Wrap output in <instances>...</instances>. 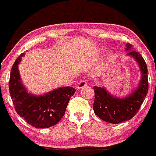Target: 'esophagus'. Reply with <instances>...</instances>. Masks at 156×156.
Wrapping results in <instances>:
<instances>
[{"mask_svg":"<svg viewBox=\"0 0 156 156\" xmlns=\"http://www.w3.org/2000/svg\"><path fill=\"white\" fill-rule=\"evenodd\" d=\"M87 85V80H80L79 83H78L76 87L78 90H80V89H83V87H85Z\"/></svg>","mask_w":156,"mask_h":156,"instance_id":"34e87169","label":"esophagus"}]
</instances>
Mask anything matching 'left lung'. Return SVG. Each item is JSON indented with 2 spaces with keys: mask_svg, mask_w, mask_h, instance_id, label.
<instances>
[{
  "mask_svg": "<svg viewBox=\"0 0 156 156\" xmlns=\"http://www.w3.org/2000/svg\"><path fill=\"white\" fill-rule=\"evenodd\" d=\"M126 55L133 58L140 68L141 77L138 86L126 97L118 98L112 94L101 86L94 87V102L93 104L95 115L101 119L110 123H120L132 119L142 105L148 90V69L141 55L133 51L132 45L126 44Z\"/></svg>",
  "mask_w": 156,
  "mask_h": 156,
  "instance_id": "left-lung-1",
  "label": "left lung"
}]
</instances>
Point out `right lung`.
<instances>
[{"instance_id": "1", "label": "right lung", "mask_w": 156, "mask_h": 156, "mask_svg": "<svg viewBox=\"0 0 156 156\" xmlns=\"http://www.w3.org/2000/svg\"><path fill=\"white\" fill-rule=\"evenodd\" d=\"M23 55L21 54L13 64L9 80V91L16 112L35 128L55 126L64 115L76 90L71 87H62L44 95L32 94L23 85L19 74V64Z\"/></svg>"}]
</instances>
